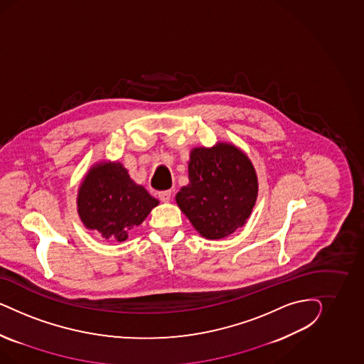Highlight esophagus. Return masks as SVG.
<instances>
[{"instance_id":"1","label":"esophagus","mask_w":364,"mask_h":364,"mask_svg":"<svg viewBox=\"0 0 364 364\" xmlns=\"http://www.w3.org/2000/svg\"><path fill=\"white\" fill-rule=\"evenodd\" d=\"M172 198V192L171 191H161L159 192V198L163 201V203H168Z\"/></svg>"}]
</instances>
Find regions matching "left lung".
Returning a JSON list of instances; mask_svg holds the SVG:
<instances>
[{
	"label": "left lung",
	"instance_id": "left-lung-1",
	"mask_svg": "<svg viewBox=\"0 0 364 364\" xmlns=\"http://www.w3.org/2000/svg\"><path fill=\"white\" fill-rule=\"evenodd\" d=\"M189 184L176 195L177 205L205 239L230 236L245 224L257 198V176L248 156L228 143L193 148Z\"/></svg>",
	"mask_w": 364,
	"mask_h": 364
}]
</instances>
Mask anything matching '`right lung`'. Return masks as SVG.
Instances as JSON below:
<instances>
[{"instance_id":"obj_1","label":"right lung","mask_w":364,"mask_h":364,"mask_svg":"<svg viewBox=\"0 0 364 364\" xmlns=\"http://www.w3.org/2000/svg\"><path fill=\"white\" fill-rule=\"evenodd\" d=\"M159 204L120 163H99L89 169L77 196L78 216L84 225L112 242H124Z\"/></svg>"}]
</instances>
